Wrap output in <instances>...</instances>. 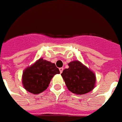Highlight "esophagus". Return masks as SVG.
Listing matches in <instances>:
<instances>
[{
	"instance_id": "obj_1",
	"label": "esophagus",
	"mask_w": 122,
	"mask_h": 122,
	"mask_svg": "<svg viewBox=\"0 0 122 122\" xmlns=\"http://www.w3.org/2000/svg\"><path fill=\"white\" fill-rule=\"evenodd\" d=\"M59 71H60V73H62V72H63V71H64V68H63V67H61V68L59 69Z\"/></svg>"
}]
</instances>
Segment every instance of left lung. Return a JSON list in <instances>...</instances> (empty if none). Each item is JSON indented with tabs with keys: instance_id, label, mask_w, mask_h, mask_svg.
Segmentation results:
<instances>
[{
	"instance_id": "obj_1",
	"label": "left lung",
	"mask_w": 122,
	"mask_h": 122,
	"mask_svg": "<svg viewBox=\"0 0 122 122\" xmlns=\"http://www.w3.org/2000/svg\"><path fill=\"white\" fill-rule=\"evenodd\" d=\"M69 68L64 69L61 76L68 89L76 94H84L95 87L96 75L79 60L68 64Z\"/></svg>"
}]
</instances>
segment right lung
Listing matches in <instances>:
<instances>
[{"instance_id":"right-lung-1","label":"right lung","mask_w":122,"mask_h":122,"mask_svg":"<svg viewBox=\"0 0 122 122\" xmlns=\"http://www.w3.org/2000/svg\"><path fill=\"white\" fill-rule=\"evenodd\" d=\"M57 74L60 71L55 64L40 58L24 70L22 86L32 94H40L47 89L51 79Z\"/></svg>"}]
</instances>
